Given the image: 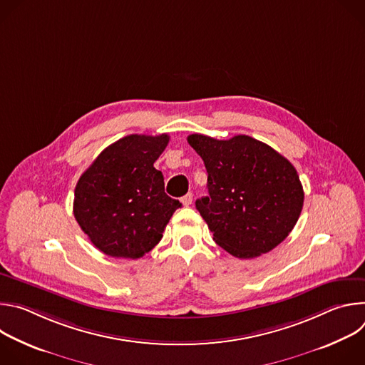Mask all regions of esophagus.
Masks as SVG:
<instances>
[{"instance_id":"obj_1","label":"esophagus","mask_w":365,"mask_h":365,"mask_svg":"<svg viewBox=\"0 0 365 365\" xmlns=\"http://www.w3.org/2000/svg\"><path fill=\"white\" fill-rule=\"evenodd\" d=\"M180 200H182L183 206H189L192 203V200H193V195L192 193H186Z\"/></svg>"}]
</instances>
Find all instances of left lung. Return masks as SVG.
<instances>
[{
    "mask_svg": "<svg viewBox=\"0 0 365 365\" xmlns=\"http://www.w3.org/2000/svg\"><path fill=\"white\" fill-rule=\"evenodd\" d=\"M187 143L207 172V196L196 210L214 241L238 258L277 247L296 225L303 187L293 165L270 145L248 135L217 140L190 134Z\"/></svg>",
    "mask_w": 365,
    "mask_h": 365,
    "instance_id": "8db88e82",
    "label": "left lung"
}]
</instances>
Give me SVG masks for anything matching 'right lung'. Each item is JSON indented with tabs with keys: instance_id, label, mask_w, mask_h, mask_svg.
<instances>
[{
	"instance_id": "add662e5",
	"label": "right lung",
	"mask_w": 365,
	"mask_h": 365,
	"mask_svg": "<svg viewBox=\"0 0 365 365\" xmlns=\"http://www.w3.org/2000/svg\"><path fill=\"white\" fill-rule=\"evenodd\" d=\"M169 143L168 134H131L103 150L75 187L73 215L103 254L140 258L158 245L182 203L165 192L153 165Z\"/></svg>"
}]
</instances>
